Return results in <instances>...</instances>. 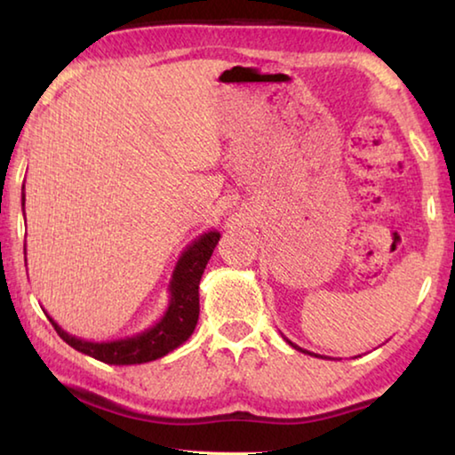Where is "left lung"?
I'll use <instances>...</instances> for the list:
<instances>
[{
    "instance_id": "left-lung-1",
    "label": "left lung",
    "mask_w": 455,
    "mask_h": 455,
    "mask_svg": "<svg viewBox=\"0 0 455 455\" xmlns=\"http://www.w3.org/2000/svg\"><path fill=\"white\" fill-rule=\"evenodd\" d=\"M284 341H287L289 345H291V347H295L297 351H301V353H307V355H313V357H323V355H315V353H311V351H307V349H301V347H299V345H295V343H292V341H289V339L287 337H284ZM327 359V357H325Z\"/></svg>"
}]
</instances>
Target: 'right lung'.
<instances>
[{"instance_id":"add662e5","label":"right lung","mask_w":455,"mask_h":455,"mask_svg":"<svg viewBox=\"0 0 455 455\" xmlns=\"http://www.w3.org/2000/svg\"><path fill=\"white\" fill-rule=\"evenodd\" d=\"M21 203L26 204V195H21ZM220 241L219 230H209V233L195 238L176 263L172 271L168 292L171 301L163 317H160L152 327L144 329L142 333L130 335L124 339H114V341H86L76 335H70L61 329L50 315L48 319L58 331V335L74 347L76 351L90 355L102 363L110 365H136L148 363V361L164 357L166 353L180 347L184 341H188L192 331L198 321V284L203 276L206 263L212 257V251ZM26 251V249H24Z\"/></svg>"}]
</instances>
